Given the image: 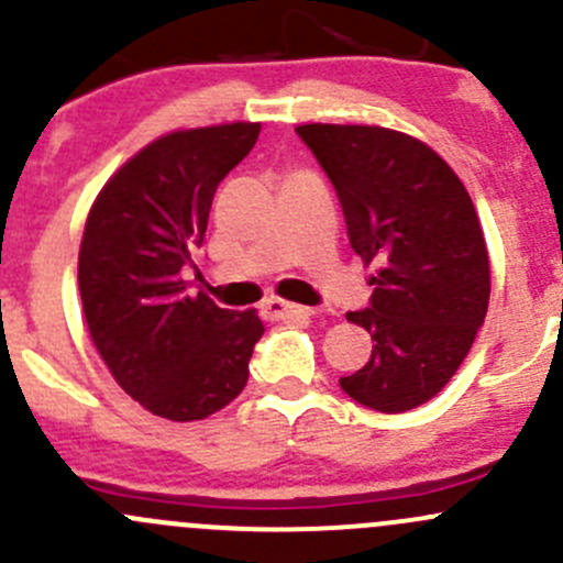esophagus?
<instances>
[{"label":"esophagus","instance_id":"34e87169","mask_svg":"<svg viewBox=\"0 0 563 563\" xmlns=\"http://www.w3.org/2000/svg\"><path fill=\"white\" fill-rule=\"evenodd\" d=\"M266 313H269L275 321H286V318H308L313 316V310L310 308H302V305H294V302H286V299H266Z\"/></svg>","mask_w":563,"mask_h":563}]
</instances>
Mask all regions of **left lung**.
<instances>
[{
    "label": "left lung",
    "instance_id": "left-lung-1",
    "mask_svg": "<svg viewBox=\"0 0 563 563\" xmlns=\"http://www.w3.org/2000/svg\"><path fill=\"white\" fill-rule=\"evenodd\" d=\"M343 207L351 247L378 264L365 310L373 354L340 378L351 400L382 413L422 406L446 387L490 302L479 218L455 172L422 141L367 124H302Z\"/></svg>",
    "mask_w": 563,
    "mask_h": 563
}]
</instances>
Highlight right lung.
<instances>
[{"label": "right lung", "instance_id": "add662e5", "mask_svg": "<svg viewBox=\"0 0 563 563\" xmlns=\"http://www.w3.org/2000/svg\"><path fill=\"white\" fill-rule=\"evenodd\" d=\"M258 133L234 122L163 135L108 179L87 218L78 291L95 349L119 387L172 422L229 406L264 334L255 310L218 308L181 280L214 190Z\"/></svg>", "mask_w": 563, "mask_h": 563}]
</instances>
